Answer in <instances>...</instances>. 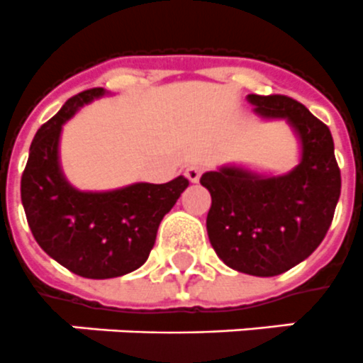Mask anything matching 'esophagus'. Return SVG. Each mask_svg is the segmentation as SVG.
I'll return each mask as SVG.
<instances>
[{"mask_svg": "<svg viewBox=\"0 0 363 363\" xmlns=\"http://www.w3.org/2000/svg\"><path fill=\"white\" fill-rule=\"evenodd\" d=\"M204 167H200V164H191V167L185 168V176L189 179L191 184H196L200 179V174H202Z\"/></svg>", "mask_w": 363, "mask_h": 363, "instance_id": "34e87169", "label": "esophagus"}]
</instances>
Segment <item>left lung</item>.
Segmentation results:
<instances>
[{"instance_id":"obj_1","label":"left lung","mask_w":363,"mask_h":363,"mask_svg":"<svg viewBox=\"0 0 363 363\" xmlns=\"http://www.w3.org/2000/svg\"><path fill=\"white\" fill-rule=\"evenodd\" d=\"M255 114L285 120L300 144V161L285 174L223 164L202 174L211 208L206 228L228 268L274 277L306 260L326 236L341 195L332 133L298 101L247 95Z\"/></svg>"}]
</instances>
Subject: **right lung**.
Returning a JSON list of instances; mask_svg holds the SVG:
<instances>
[{
	"mask_svg": "<svg viewBox=\"0 0 363 363\" xmlns=\"http://www.w3.org/2000/svg\"><path fill=\"white\" fill-rule=\"evenodd\" d=\"M108 95L88 89L67 101L40 127L30 146L20 195L33 238L48 257L88 279L131 274L146 262L157 228L185 189L187 178L82 191L65 178L60 161L63 125L91 101Z\"/></svg>",
	"mask_w": 363,
	"mask_h": 363,
	"instance_id": "obj_1",
	"label": "right lung"
}]
</instances>
